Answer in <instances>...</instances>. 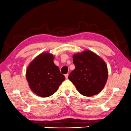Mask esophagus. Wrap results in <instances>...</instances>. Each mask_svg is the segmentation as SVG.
<instances>
[{"mask_svg": "<svg viewBox=\"0 0 131 131\" xmlns=\"http://www.w3.org/2000/svg\"><path fill=\"white\" fill-rule=\"evenodd\" d=\"M68 77H69V74H68V73H67V74L65 75V77H66V79H67V78H68Z\"/></svg>", "mask_w": 131, "mask_h": 131, "instance_id": "esophagus-1", "label": "esophagus"}]
</instances>
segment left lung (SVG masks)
Returning <instances> with one entry per match:
<instances>
[{"mask_svg": "<svg viewBox=\"0 0 131 131\" xmlns=\"http://www.w3.org/2000/svg\"><path fill=\"white\" fill-rule=\"evenodd\" d=\"M74 70L69 74V80L80 93L84 96H93L99 93L105 86L108 70L102 58L91 51L75 54Z\"/></svg>", "mask_w": 131, "mask_h": 131, "instance_id": "obj_1", "label": "left lung"}]
</instances>
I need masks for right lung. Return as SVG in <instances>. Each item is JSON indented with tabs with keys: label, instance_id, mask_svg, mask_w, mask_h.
<instances>
[{
	"label": "right lung",
	"instance_id": "obj_1",
	"mask_svg": "<svg viewBox=\"0 0 131 131\" xmlns=\"http://www.w3.org/2000/svg\"><path fill=\"white\" fill-rule=\"evenodd\" d=\"M54 57L43 53L30 63L26 71V79L34 93L41 97L53 95L65 80L58 66L54 64Z\"/></svg>",
	"mask_w": 131,
	"mask_h": 131
}]
</instances>
